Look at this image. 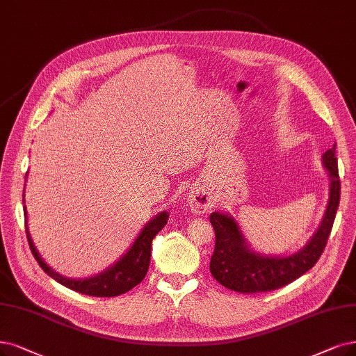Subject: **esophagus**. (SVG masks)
Wrapping results in <instances>:
<instances>
[{
  "label": "esophagus",
  "mask_w": 356,
  "mask_h": 356,
  "mask_svg": "<svg viewBox=\"0 0 356 356\" xmlns=\"http://www.w3.org/2000/svg\"><path fill=\"white\" fill-rule=\"evenodd\" d=\"M188 203H190L191 210L194 213H198V215H200V213H204L210 207V204H211L210 203V197L206 193L200 191V190L190 193Z\"/></svg>",
  "instance_id": "esophagus-1"
}]
</instances>
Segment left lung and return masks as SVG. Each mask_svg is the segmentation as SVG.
Returning a JSON list of instances; mask_svg holds the SVG:
<instances>
[{
	"instance_id": "1",
	"label": "left lung",
	"mask_w": 356,
	"mask_h": 356,
	"mask_svg": "<svg viewBox=\"0 0 356 356\" xmlns=\"http://www.w3.org/2000/svg\"><path fill=\"white\" fill-rule=\"evenodd\" d=\"M330 177V198L318 231L309 243L288 257H266L248 248L236 222L222 213H211L210 223L216 243L210 260V273L222 286L238 293L270 292L288 285L318 261L332 232L340 202V179L336 145L323 154Z\"/></svg>"
}]
</instances>
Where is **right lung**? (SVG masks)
I'll use <instances>...</instances> for the list:
<instances>
[{
  "instance_id": "add662e5",
  "label": "right lung",
  "mask_w": 356,
  "mask_h": 356,
  "mask_svg": "<svg viewBox=\"0 0 356 356\" xmlns=\"http://www.w3.org/2000/svg\"><path fill=\"white\" fill-rule=\"evenodd\" d=\"M26 215L27 213L24 207V216ZM166 223H168V213L162 211L143 227V231H141L140 235L137 236L133 247L124 255V257H121L117 261V264H113L106 270V272L101 273L99 276L84 279V280L67 279L54 272V270L48 267L45 261L40 259L39 252L36 251L32 243V238L29 235V231H27V227H26V235H27V241H29V247L32 250L33 257L36 259L42 270H44V272L48 276H51L54 280L61 283L63 286L73 289L83 295L111 298V296H118L121 293L131 291L145 279L150 264L152 241Z\"/></svg>"
}]
</instances>
